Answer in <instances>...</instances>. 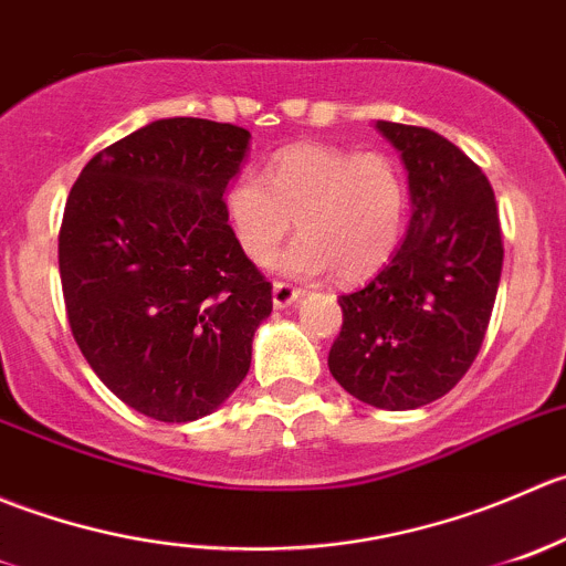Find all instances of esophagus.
I'll return each instance as SVG.
<instances>
[{"mask_svg": "<svg viewBox=\"0 0 566 566\" xmlns=\"http://www.w3.org/2000/svg\"><path fill=\"white\" fill-rule=\"evenodd\" d=\"M300 300V289H294L291 283H281L277 281L275 285H272V302H275L277 311H283V307H289L291 302Z\"/></svg>", "mask_w": 566, "mask_h": 566, "instance_id": "34e87169", "label": "esophagus"}]
</instances>
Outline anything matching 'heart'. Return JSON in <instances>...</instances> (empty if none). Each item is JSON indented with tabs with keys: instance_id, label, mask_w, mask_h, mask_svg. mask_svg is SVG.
Returning <instances> with one entry per match:
<instances>
[{
	"instance_id": "1",
	"label": "heart",
	"mask_w": 566,
	"mask_h": 566,
	"mask_svg": "<svg viewBox=\"0 0 566 566\" xmlns=\"http://www.w3.org/2000/svg\"><path fill=\"white\" fill-rule=\"evenodd\" d=\"M405 178L379 150L352 154L322 143L277 150L264 178L239 176L226 211L239 248L266 264L291 233H302L283 270L302 281L335 272L357 283L377 275L394 255L405 220Z\"/></svg>"
}]
</instances>
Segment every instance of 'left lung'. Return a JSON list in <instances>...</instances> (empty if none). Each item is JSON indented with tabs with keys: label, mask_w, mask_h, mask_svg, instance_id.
I'll return each mask as SVG.
<instances>
[{
	"label": "left lung",
	"mask_w": 566,
	"mask_h": 566,
	"mask_svg": "<svg viewBox=\"0 0 566 566\" xmlns=\"http://www.w3.org/2000/svg\"><path fill=\"white\" fill-rule=\"evenodd\" d=\"M401 154L412 217L388 266L340 296L327 366L340 388L379 410H416L473 366L501 283L495 195L473 159L432 128L377 120Z\"/></svg>",
	"instance_id": "8db88e82"
}]
</instances>
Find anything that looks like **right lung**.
<instances>
[{
  "instance_id": "right-lung-1",
  "label": "right lung",
  "mask_w": 566,
  "mask_h": 566,
  "mask_svg": "<svg viewBox=\"0 0 566 566\" xmlns=\"http://www.w3.org/2000/svg\"><path fill=\"white\" fill-rule=\"evenodd\" d=\"M250 132L165 117L95 154L60 226L71 333L101 382L143 416H209L250 371L272 283L228 226Z\"/></svg>"
}]
</instances>
